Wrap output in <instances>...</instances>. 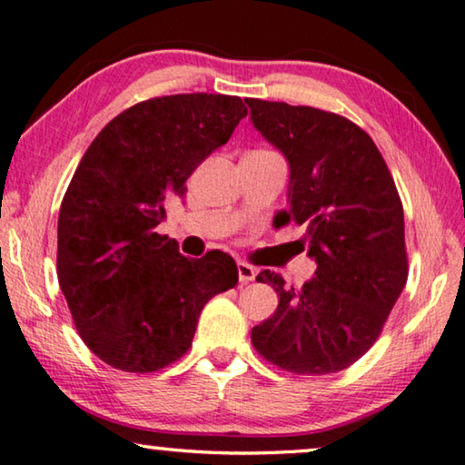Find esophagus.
Instances as JSON below:
<instances>
[{
  "label": "esophagus",
  "instance_id": "esophagus-1",
  "mask_svg": "<svg viewBox=\"0 0 465 465\" xmlns=\"http://www.w3.org/2000/svg\"><path fill=\"white\" fill-rule=\"evenodd\" d=\"M237 272H239V282H241V284L253 282L255 276H257V272H255L253 265H249V263H245V262H239V263H237Z\"/></svg>",
  "mask_w": 465,
  "mask_h": 465
}]
</instances>
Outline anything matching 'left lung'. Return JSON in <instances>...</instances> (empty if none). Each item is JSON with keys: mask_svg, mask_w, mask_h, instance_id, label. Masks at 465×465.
I'll return each instance as SVG.
<instances>
[{"mask_svg": "<svg viewBox=\"0 0 465 465\" xmlns=\"http://www.w3.org/2000/svg\"><path fill=\"white\" fill-rule=\"evenodd\" d=\"M251 124L288 161V210L317 263L301 291L263 270L278 309L251 330L265 361L296 375L344 371L375 344L408 280L404 208L375 142L313 106L247 98Z\"/></svg>", "mask_w": 465, "mask_h": 465, "instance_id": "1", "label": "left lung"}]
</instances>
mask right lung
I'll return each instance as SVG.
<instances>
[{"label": "right lung", "instance_id": "1", "mask_svg": "<svg viewBox=\"0 0 465 465\" xmlns=\"http://www.w3.org/2000/svg\"><path fill=\"white\" fill-rule=\"evenodd\" d=\"M247 115L239 96L134 104L82 156L57 223V276L80 336L103 362L152 372L187 352L212 296L237 286L223 251L187 260L156 232L185 181Z\"/></svg>", "mask_w": 465, "mask_h": 465}]
</instances>
